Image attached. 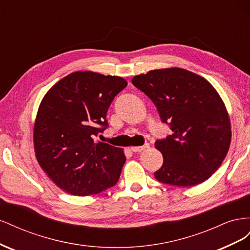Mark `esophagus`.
Instances as JSON below:
<instances>
[{
	"instance_id": "1",
	"label": "esophagus",
	"mask_w": 250,
	"mask_h": 250,
	"mask_svg": "<svg viewBox=\"0 0 250 250\" xmlns=\"http://www.w3.org/2000/svg\"><path fill=\"white\" fill-rule=\"evenodd\" d=\"M149 147H150V144L149 143H145L143 146H140V147H131V150L133 151V152H141V151L145 150V149H148Z\"/></svg>"
}]
</instances>
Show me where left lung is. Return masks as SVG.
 <instances>
[{
    "label": "left lung",
    "instance_id": "left-lung-1",
    "mask_svg": "<svg viewBox=\"0 0 250 250\" xmlns=\"http://www.w3.org/2000/svg\"><path fill=\"white\" fill-rule=\"evenodd\" d=\"M147 95L172 134L155 142L164 163L156 180L176 187L199 185L220 167L228 153L230 122L210 83L179 67L154 70L132 78Z\"/></svg>",
    "mask_w": 250,
    "mask_h": 250
}]
</instances>
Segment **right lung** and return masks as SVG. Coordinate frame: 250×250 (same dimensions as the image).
Masks as SVG:
<instances>
[{"mask_svg": "<svg viewBox=\"0 0 250 250\" xmlns=\"http://www.w3.org/2000/svg\"><path fill=\"white\" fill-rule=\"evenodd\" d=\"M126 86L118 76L76 72L43 97L34 125L35 155L62 190L87 196L118 183L126 161L123 150L95 139L108 127L107 110Z\"/></svg>", "mask_w": 250, "mask_h": 250, "instance_id": "right-lung-1", "label": "right lung"}]
</instances>
